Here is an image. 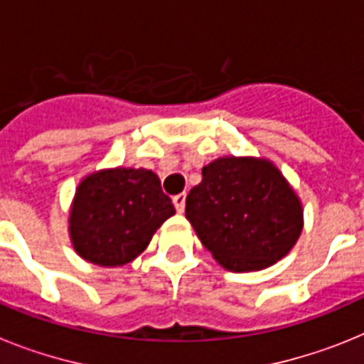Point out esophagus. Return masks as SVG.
<instances>
[{
	"mask_svg": "<svg viewBox=\"0 0 364 364\" xmlns=\"http://www.w3.org/2000/svg\"><path fill=\"white\" fill-rule=\"evenodd\" d=\"M172 201H173V205H176V210H178V213L181 214L183 210H185V201H186V194H185V192H183V194L173 196V198H172Z\"/></svg>",
	"mask_w": 364,
	"mask_h": 364,
	"instance_id": "obj_1",
	"label": "esophagus"
}]
</instances>
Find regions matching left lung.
I'll return each mask as SVG.
<instances>
[{
	"mask_svg": "<svg viewBox=\"0 0 364 364\" xmlns=\"http://www.w3.org/2000/svg\"><path fill=\"white\" fill-rule=\"evenodd\" d=\"M201 173L185 216L225 269L260 271L291 251L302 232V205L271 161L220 157Z\"/></svg>",
	"mask_w": 364,
	"mask_h": 364,
	"instance_id": "left-lung-1",
	"label": "left lung"
}]
</instances>
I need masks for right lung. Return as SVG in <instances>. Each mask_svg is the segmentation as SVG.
I'll list each match as a JSON object with an SVG mask.
<instances>
[{
  "label": "right lung",
  "instance_id": "right-lung-1",
  "mask_svg": "<svg viewBox=\"0 0 364 364\" xmlns=\"http://www.w3.org/2000/svg\"><path fill=\"white\" fill-rule=\"evenodd\" d=\"M173 214L172 200L151 170H100L78 185L69 213V236L78 257L117 267L137 258Z\"/></svg>",
  "mask_w": 364,
  "mask_h": 364
}]
</instances>
